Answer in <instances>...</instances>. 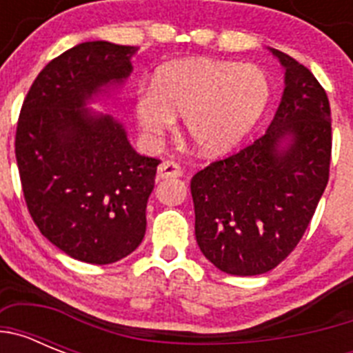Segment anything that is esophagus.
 <instances>
[{
  "mask_svg": "<svg viewBox=\"0 0 353 353\" xmlns=\"http://www.w3.org/2000/svg\"><path fill=\"white\" fill-rule=\"evenodd\" d=\"M182 174V170L176 162L173 161H164L162 164H159L157 168V179L164 180V179H176Z\"/></svg>",
  "mask_w": 353,
  "mask_h": 353,
  "instance_id": "esophagus-1",
  "label": "esophagus"
}]
</instances>
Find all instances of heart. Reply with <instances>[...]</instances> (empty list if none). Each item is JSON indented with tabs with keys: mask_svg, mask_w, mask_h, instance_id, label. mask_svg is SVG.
Instances as JSON below:
<instances>
[{
	"mask_svg": "<svg viewBox=\"0 0 353 353\" xmlns=\"http://www.w3.org/2000/svg\"><path fill=\"white\" fill-rule=\"evenodd\" d=\"M260 68L230 61L189 58L162 65L152 88L136 95V118L148 138H161L182 114L183 129L207 155L232 150L248 136L269 102Z\"/></svg>",
	"mask_w": 353,
	"mask_h": 353,
	"instance_id": "b5f03b06",
	"label": "heart"
}]
</instances>
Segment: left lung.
I'll return each instance as SVG.
<instances>
[{"label":"left lung","instance_id":"8db88e82","mask_svg":"<svg viewBox=\"0 0 353 353\" xmlns=\"http://www.w3.org/2000/svg\"><path fill=\"white\" fill-rule=\"evenodd\" d=\"M272 52L286 72L267 132L191 180L199 249L232 276H258L286 260L329 182L332 127L325 90L310 68Z\"/></svg>","mask_w":353,"mask_h":353}]
</instances>
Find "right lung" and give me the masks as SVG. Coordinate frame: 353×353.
Listing matches in <instances>:
<instances>
[{"instance_id":"1","label":"right lung","mask_w":353,"mask_h":353,"mask_svg":"<svg viewBox=\"0 0 353 353\" xmlns=\"http://www.w3.org/2000/svg\"><path fill=\"white\" fill-rule=\"evenodd\" d=\"M139 48L95 40L49 61L31 84L15 130V159L31 219L58 249L93 265L141 244L159 159L139 155L90 97L123 83Z\"/></svg>"}]
</instances>
